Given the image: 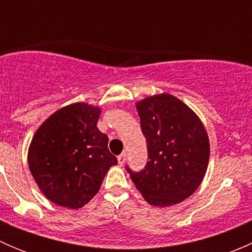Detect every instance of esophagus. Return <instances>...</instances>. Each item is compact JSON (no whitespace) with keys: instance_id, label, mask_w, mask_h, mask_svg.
<instances>
[{"instance_id":"1","label":"esophagus","mask_w":252,"mask_h":252,"mask_svg":"<svg viewBox=\"0 0 252 252\" xmlns=\"http://www.w3.org/2000/svg\"><path fill=\"white\" fill-rule=\"evenodd\" d=\"M126 152H122V154L118 156V164L123 166V164L126 163Z\"/></svg>"}]
</instances>
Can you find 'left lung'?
<instances>
[{
	"label": "left lung",
	"instance_id": "8db88e82",
	"mask_svg": "<svg viewBox=\"0 0 252 252\" xmlns=\"http://www.w3.org/2000/svg\"><path fill=\"white\" fill-rule=\"evenodd\" d=\"M149 161L140 172L126 167L142 197L167 207L191 196L204 180L210 140L197 114L171 94L149 96L136 102Z\"/></svg>",
	"mask_w": 252,
	"mask_h": 252
}]
</instances>
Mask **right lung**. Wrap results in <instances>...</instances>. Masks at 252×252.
<instances>
[{
    "mask_svg": "<svg viewBox=\"0 0 252 252\" xmlns=\"http://www.w3.org/2000/svg\"><path fill=\"white\" fill-rule=\"evenodd\" d=\"M101 108L75 102L60 108L39 126L28 150V164L42 194L62 207H83L97 194L117 164L108 138L97 128Z\"/></svg>",
    "mask_w": 252,
    "mask_h": 252,
    "instance_id": "obj_1",
    "label": "right lung"
}]
</instances>
